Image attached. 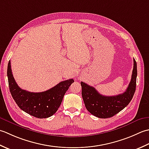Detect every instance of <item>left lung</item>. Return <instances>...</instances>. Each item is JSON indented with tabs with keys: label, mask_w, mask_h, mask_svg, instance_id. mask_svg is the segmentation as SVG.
Listing matches in <instances>:
<instances>
[{
	"label": "left lung",
	"mask_w": 149,
	"mask_h": 149,
	"mask_svg": "<svg viewBox=\"0 0 149 149\" xmlns=\"http://www.w3.org/2000/svg\"><path fill=\"white\" fill-rule=\"evenodd\" d=\"M131 80L125 92L116 96H107L100 95L95 87L81 81V96L87 110L100 118L114 116L125 108L131 101L136 91L137 63L134 58Z\"/></svg>",
	"instance_id": "8db88e82"
}]
</instances>
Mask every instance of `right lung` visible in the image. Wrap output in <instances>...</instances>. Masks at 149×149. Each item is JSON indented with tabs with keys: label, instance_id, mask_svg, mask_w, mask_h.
<instances>
[{
	"label": "right lung",
	"instance_id": "add662e5",
	"mask_svg": "<svg viewBox=\"0 0 149 149\" xmlns=\"http://www.w3.org/2000/svg\"><path fill=\"white\" fill-rule=\"evenodd\" d=\"M7 75L10 93L17 105L26 113L38 118L53 116L59 108L69 86L74 82L73 79H69L45 91L32 93L18 86L12 74L10 61L8 65Z\"/></svg>",
	"mask_w": 149,
	"mask_h": 149
}]
</instances>
